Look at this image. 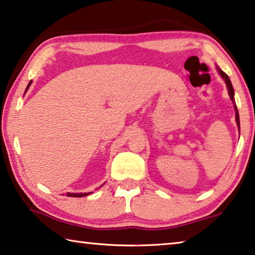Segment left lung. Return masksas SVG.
Returning <instances> with one entry per match:
<instances>
[{
  "label": "left lung",
  "mask_w": 255,
  "mask_h": 255,
  "mask_svg": "<svg viewBox=\"0 0 255 255\" xmlns=\"http://www.w3.org/2000/svg\"><path fill=\"white\" fill-rule=\"evenodd\" d=\"M218 72H219L220 76L222 77V78L225 79L226 82V85H227V88H228V93H229V96L230 99H232V101L234 102L235 101V99H234V88H233V85H232V82H230L229 77L225 74L224 71H222L221 69H219L218 68ZM235 110H236V123H237V126H238V129H240V115H238V110H237V107L235 106Z\"/></svg>",
  "instance_id": "1"
}]
</instances>
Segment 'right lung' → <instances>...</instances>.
I'll list each match as a JSON object with an SVG mask.
<instances>
[{"label": "right lung", "instance_id": "1", "mask_svg": "<svg viewBox=\"0 0 255 255\" xmlns=\"http://www.w3.org/2000/svg\"><path fill=\"white\" fill-rule=\"evenodd\" d=\"M30 84H31V82H29V84H28L27 88L30 86ZM27 88H26V90H27ZM88 194H90V193H67V196H69V197H83V196L88 195Z\"/></svg>", "mask_w": 255, "mask_h": 255}]
</instances>
